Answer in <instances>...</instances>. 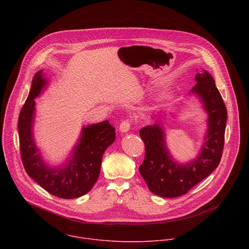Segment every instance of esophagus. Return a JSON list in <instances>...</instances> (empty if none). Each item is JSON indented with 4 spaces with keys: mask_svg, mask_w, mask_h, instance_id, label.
<instances>
[{
    "mask_svg": "<svg viewBox=\"0 0 249 249\" xmlns=\"http://www.w3.org/2000/svg\"><path fill=\"white\" fill-rule=\"evenodd\" d=\"M130 127H131V121H129L128 119L126 120H123L121 123H120V126H119V130L122 132V133H126L130 130Z\"/></svg>",
    "mask_w": 249,
    "mask_h": 249,
    "instance_id": "esophagus-1",
    "label": "esophagus"
}]
</instances>
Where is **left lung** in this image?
I'll list each match as a JSON object with an SVG mask.
<instances>
[{"label":"left lung","mask_w":249,"mask_h":249,"mask_svg":"<svg viewBox=\"0 0 249 249\" xmlns=\"http://www.w3.org/2000/svg\"><path fill=\"white\" fill-rule=\"evenodd\" d=\"M190 92L199 96L208 113V130L198 157L188 163H178L170 156L164 131L159 124L140 130L145 144V160L139 167L149 189L156 195L174 198L187 193L214 171L223 155L227 107L215 80L207 72L197 73Z\"/></svg>","instance_id":"1"}]
</instances>
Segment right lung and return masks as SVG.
Segmentation results:
<instances>
[{
  "instance_id": "1",
  "label": "right lung",
  "mask_w": 249,
  "mask_h": 249,
  "mask_svg": "<svg viewBox=\"0 0 249 249\" xmlns=\"http://www.w3.org/2000/svg\"><path fill=\"white\" fill-rule=\"evenodd\" d=\"M42 72L43 70L39 71L33 77L29 94L18 117L21 160L26 173L50 194L63 199L78 198L87 194L96 182L103 153L115 141L114 127L108 120L84 127L67 163L59 167L47 165L33 138L34 99L48 84Z\"/></svg>"
}]
</instances>
